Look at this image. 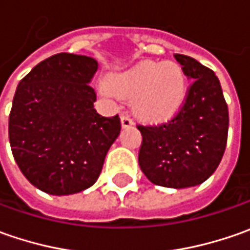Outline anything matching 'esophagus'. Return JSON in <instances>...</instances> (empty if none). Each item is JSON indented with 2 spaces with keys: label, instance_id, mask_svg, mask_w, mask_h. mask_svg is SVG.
Listing matches in <instances>:
<instances>
[{
  "label": "esophagus",
  "instance_id": "34e87169",
  "mask_svg": "<svg viewBox=\"0 0 250 250\" xmlns=\"http://www.w3.org/2000/svg\"><path fill=\"white\" fill-rule=\"evenodd\" d=\"M132 125H133V121L130 120L129 115L122 114V117H121V126H122V128H129Z\"/></svg>",
  "mask_w": 250,
  "mask_h": 250
}]
</instances>
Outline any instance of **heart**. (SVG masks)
Wrapping results in <instances>:
<instances>
[{"label":"heart","instance_id":"obj_1","mask_svg":"<svg viewBox=\"0 0 250 250\" xmlns=\"http://www.w3.org/2000/svg\"><path fill=\"white\" fill-rule=\"evenodd\" d=\"M107 89L122 99H133L132 107L140 120L159 124L172 118L187 96V81L175 62H143L112 75Z\"/></svg>","mask_w":250,"mask_h":250}]
</instances>
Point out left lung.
<instances>
[{
	"label": "left lung",
	"instance_id": "obj_1",
	"mask_svg": "<svg viewBox=\"0 0 250 250\" xmlns=\"http://www.w3.org/2000/svg\"><path fill=\"white\" fill-rule=\"evenodd\" d=\"M192 81L185 104L160 126H142L139 166L154 185L190 188L210 177L223 159L228 138V107L216 73L195 58L175 54Z\"/></svg>",
	"mask_w": 250,
	"mask_h": 250
}]
</instances>
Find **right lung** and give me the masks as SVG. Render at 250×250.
Segmentation results:
<instances>
[{
  "label": "right lung",
  "instance_id": "right-lung-1",
  "mask_svg": "<svg viewBox=\"0 0 250 250\" xmlns=\"http://www.w3.org/2000/svg\"><path fill=\"white\" fill-rule=\"evenodd\" d=\"M99 63L86 55L61 53L37 63L19 82L9 114V143L26 179L50 195L90 188L118 138V115L94 110L89 83Z\"/></svg>",
  "mask_w": 250,
  "mask_h": 250
}]
</instances>
